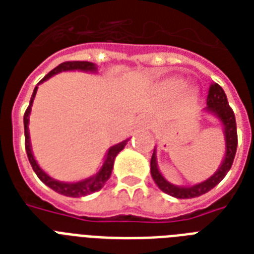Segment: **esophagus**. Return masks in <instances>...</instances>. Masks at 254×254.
Here are the masks:
<instances>
[{"label": "esophagus", "mask_w": 254, "mask_h": 254, "mask_svg": "<svg viewBox=\"0 0 254 254\" xmlns=\"http://www.w3.org/2000/svg\"><path fill=\"white\" fill-rule=\"evenodd\" d=\"M139 125L142 127H150V121L147 119H141L139 120Z\"/></svg>", "instance_id": "obj_1"}]
</instances>
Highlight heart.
I'll list each match as a JSON object with an SVG mask.
<instances>
[{
	"label": "heart",
	"mask_w": 254,
	"mask_h": 254,
	"mask_svg": "<svg viewBox=\"0 0 254 254\" xmlns=\"http://www.w3.org/2000/svg\"><path fill=\"white\" fill-rule=\"evenodd\" d=\"M186 87L185 81L181 80V79H177V77H173V79H167L165 81V88L167 91L173 92V93H178V92L183 91Z\"/></svg>",
	"instance_id": "heart-1"
}]
</instances>
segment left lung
I'll use <instances>...</instances> for the list:
<instances>
[{"mask_svg": "<svg viewBox=\"0 0 254 254\" xmlns=\"http://www.w3.org/2000/svg\"><path fill=\"white\" fill-rule=\"evenodd\" d=\"M205 113L215 116L220 121L223 127L225 142V154L221 161L219 169L215 171L213 175L205 179V181L193 186H177L170 183L166 178L163 177L162 173L159 171L158 162H157V147H154L153 155L150 159V173L154 179L155 185L162 190L167 195L177 197V199H191L197 197L203 193L208 192L211 190L220 183L224 177L227 175L231 167H232L233 159L236 155L237 149V129H236V119L235 113L231 109L225 96L223 88L219 84H212L209 87L208 97H207V107L204 109Z\"/></svg>", "mask_w": 254, "mask_h": 254, "instance_id": "8db88e82", "label": "left lung"}]
</instances>
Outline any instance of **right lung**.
<instances>
[{
	"mask_svg": "<svg viewBox=\"0 0 254 254\" xmlns=\"http://www.w3.org/2000/svg\"><path fill=\"white\" fill-rule=\"evenodd\" d=\"M64 71H83V72H97V65L95 63H91V62H64L62 63L58 67L50 71L47 75H46L43 79H42L38 85L42 84L43 81L49 80L50 77H53L54 75L57 73L64 72ZM38 85L34 88L33 96L30 99L29 108L26 109L25 116H23V125H25V147L26 153H27V158H29V162L33 167L34 173L37 174V177L41 179L46 186H49L50 189H53L55 192L62 193L64 196L69 197H80L85 196V195H89L92 192H96L104 187V185L107 183V181L111 178L112 170H113V165H115V159L117 157L120 151L123 150L125 145L127 143L129 138L124 139L121 142L116 143L113 146H111L107 150V154L104 157L103 165L100 167V170L96 174H93L92 177L85 178L83 181L77 182H62L57 181L51 178L47 173H45L43 170L41 169V166L38 165V162L34 158L33 150H31V142H30V134H29V121H30V113H31V107H33L34 99H35V95H37Z\"/></svg>",
	"mask_w": 254,
	"mask_h": 254,
	"instance_id": "add662e5",
	"label": "right lung"
}]
</instances>
